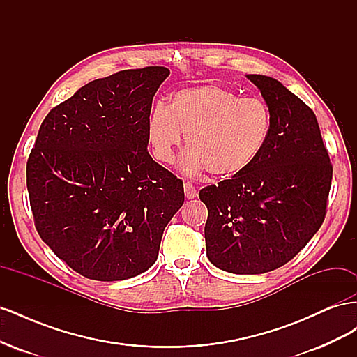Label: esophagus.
I'll use <instances>...</instances> for the list:
<instances>
[{
    "mask_svg": "<svg viewBox=\"0 0 357 357\" xmlns=\"http://www.w3.org/2000/svg\"><path fill=\"white\" fill-rule=\"evenodd\" d=\"M185 197L188 198V199H192V198H195L197 197V189H195V186L192 185L190 181H186L185 183Z\"/></svg>",
    "mask_w": 357,
    "mask_h": 357,
    "instance_id": "1",
    "label": "esophagus"
}]
</instances>
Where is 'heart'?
Listing matches in <instances>:
<instances>
[{"mask_svg": "<svg viewBox=\"0 0 357 357\" xmlns=\"http://www.w3.org/2000/svg\"><path fill=\"white\" fill-rule=\"evenodd\" d=\"M271 112L259 98H240L219 84L189 88L172 96L168 109L158 105L147 122L152 155L171 164L186 135L188 152L181 168L232 177L250 167L271 134Z\"/></svg>", "mask_w": 357, "mask_h": 357, "instance_id": "b5f03b06", "label": "heart"}]
</instances>
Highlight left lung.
Returning <instances> with one entry per match:
<instances>
[{
	"instance_id": "obj_1",
	"label": "left lung",
	"mask_w": 357,
	"mask_h": 357,
	"mask_svg": "<svg viewBox=\"0 0 357 357\" xmlns=\"http://www.w3.org/2000/svg\"><path fill=\"white\" fill-rule=\"evenodd\" d=\"M271 112L262 153L240 174L199 190L210 262L262 274L294 259L326 215L332 164L314 112L278 80L248 74Z\"/></svg>"
}]
</instances>
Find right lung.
Masks as SVG:
<instances>
[{
    "mask_svg": "<svg viewBox=\"0 0 357 357\" xmlns=\"http://www.w3.org/2000/svg\"><path fill=\"white\" fill-rule=\"evenodd\" d=\"M165 67L84 84L43 121L26 164L36 228L75 273L98 282L142 274L185 201L183 181L147 152Z\"/></svg>",
    "mask_w": 357,
    "mask_h": 357,
    "instance_id": "add662e5",
    "label": "right lung"
}]
</instances>
